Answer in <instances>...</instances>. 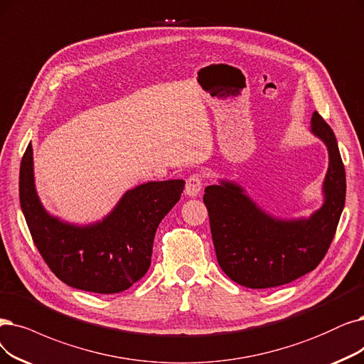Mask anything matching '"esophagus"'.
Returning a JSON list of instances; mask_svg holds the SVG:
<instances>
[{"label": "esophagus", "instance_id": "34e87169", "mask_svg": "<svg viewBox=\"0 0 364 364\" xmlns=\"http://www.w3.org/2000/svg\"><path fill=\"white\" fill-rule=\"evenodd\" d=\"M203 188V176L198 173L191 174V176H188L186 179V185H185V194L190 196V197H196L200 194Z\"/></svg>", "mask_w": 364, "mask_h": 364}]
</instances>
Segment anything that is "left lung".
<instances>
[{
	"label": "left lung",
	"instance_id": "1",
	"mask_svg": "<svg viewBox=\"0 0 364 364\" xmlns=\"http://www.w3.org/2000/svg\"><path fill=\"white\" fill-rule=\"evenodd\" d=\"M312 133L328 149L326 201L309 220H274L255 206L240 186L221 182L205 188L218 263L231 281L248 288H273L312 272L326 257L345 206L346 178L336 136L315 112Z\"/></svg>",
	"mask_w": 364,
	"mask_h": 364
}]
</instances>
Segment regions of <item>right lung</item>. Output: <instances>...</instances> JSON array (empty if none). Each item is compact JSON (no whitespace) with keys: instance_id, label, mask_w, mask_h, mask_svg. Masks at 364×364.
I'll return each instance as SVG.
<instances>
[{"instance_id":"1","label":"right lung","mask_w":364,"mask_h":364,"mask_svg":"<svg viewBox=\"0 0 364 364\" xmlns=\"http://www.w3.org/2000/svg\"><path fill=\"white\" fill-rule=\"evenodd\" d=\"M183 188L182 179L139 185L101 223L75 227L43 209L34 188L31 143L19 171L21 208L40 255L58 279L97 294L121 293L143 278L156 228Z\"/></svg>"}]
</instances>
